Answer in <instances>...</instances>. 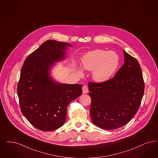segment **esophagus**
I'll return each mask as SVG.
<instances>
[{
	"label": "esophagus",
	"mask_w": 158,
	"mask_h": 158,
	"mask_svg": "<svg viewBox=\"0 0 158 158\" xmlns=\"http://www.w3.org/2000/svg\"><path fill=\"white\" fill-rule=\"evenodd\" d=\"M88 87L86 85L83 86V87H82V92H83V94H85L88 93Z\"/></svg>",
	"instance_id": "34e87169"
}]
</instances>
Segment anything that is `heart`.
I'll return each instance as SVG.
<instances>
[{"instance_id":"heart-1","label":"heart","mask_w":158,"mask_h":158,"mask_svg":"<svg viewBox=\"0 0 158 158\" xmlns=\"http://www.w3.org/2000/svg\"><path fill=\"white\" fill-rule=\"evenodd\" d=\"M84 69L92 70V77L95 81L104 82L109 80L118 69L119 59L114 52L97 49L87 53L82 59ZM78 73L82 75V70Z\"/></svg>"}]
</instances>
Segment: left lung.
Masks as SVG:
<instances>
[{"label": "left lung", "instance_id": "8db88e82", "mask_svg": "<svg viewBox=\"0 0 158 158\" xmlns=\"http://www.w3.org/2000/svg\"><path fill=\"white\" fill-rule=\"evenodd\" d=\"M125 63L113 78L89 82L90 114L94 124L104 129L124 126L139 109L145 84L138 60L123 51Z\"/></svg>", "mask_w": 158, "mask_h": 158}]
</instances>
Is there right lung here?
Wrapping results in <instances>:
<instances>
[{"label": "right lung", "mask_w": 158, "mask_h": 158, "mask_svg": "<svg viewBox=\"0 0 158 158\" xmlns=\"http://www.w3.org/2000/svg\"><path fill=\"white\" fill-rule=\"evenodd\" d=\"M69 44L49 40L26 59L17 94L22 113L33 126L52 131L65 122L70 102L81 95L82 85L62 84L51 77L50 69L64 57Z\"/></svg>", "instance_id": "add662e5"}]
</instances>
